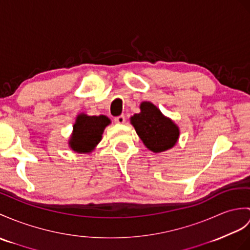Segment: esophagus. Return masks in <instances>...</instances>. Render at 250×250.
I'll return each mask as SVG.
<instances>
[{"label": "esophagus", "instance_id": "obj_1", "mask_svg": "<svg viewBox=\"0 0 250 250\" xmlns=\"http://www.w3.org/2000/svg\"><path fill=\"white\" fill-rule=\"evenodd\" d=\"M115 123L116 124H119V125H124L125 123V117L124 115H120V116H117V117H115Z\"/></svg>", "mask_w": 250, "mask_h": 250}]
</instances>
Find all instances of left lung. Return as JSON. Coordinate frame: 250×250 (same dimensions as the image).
Instances as JSON below:
<instances>
[{
    "mask_svg": "<svg viewBox=\"0 0 250 250\" xmlns=\"http://www.w3.org/2000/svg\"><path fill=\"white\" fill-rule=\"evenodd\" d=\"M131 124L145 146L152 152L166 151L178 142V125L151 102H142L141 113L132 116Z\"/></svg>",
    "mask_w": 250,
    "mask_h": 250,
    "instance_id": "8db88e82",
    "label": "left lung"
}]
</instances>
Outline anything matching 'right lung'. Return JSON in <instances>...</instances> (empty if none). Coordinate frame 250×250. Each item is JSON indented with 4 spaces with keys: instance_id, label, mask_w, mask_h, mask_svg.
I'll return each instance as SVG.
<instances>
[{
    "instance_id": "obj_1",
    "label": "right lung",
    "mask_w": 250,
    "mask_h": 250,
    "mask_svg": "<svg viewBox=\"0 0 250 250\" xmlns=\"http://www.w3.org/2000/svg\"><path fill=\"white\" fill-rule=\"evenodd\" d=\"M111 124L106 116H88L80 114L73 125L69 146L78 153H89L100 143L104 129Z\"/></svg>"
}]
</instances>
